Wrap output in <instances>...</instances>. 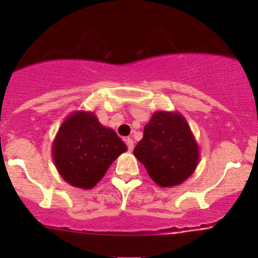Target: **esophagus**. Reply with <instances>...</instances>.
I'll return each instance as SVG.
<instances>
[{"mask_svg": "<svg viewBox=\"0 0 258 258\" xmlns=\"http://www.w3.org/2000/svg\"><path fill=\"white\" fill-rule=\"evenodd\" d=\"M124 142H126L127 147H128V151L134 150V140H132V139H126V140H124Z\"/></svg>", "mask_w": 258, "mask_h": 258, "instance_id": "34e87169", "label": "esophagus"}]
</instances>
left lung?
I'll list each match as a JSON object with an SVG mask.
<instances>
[{
  "instance_id": "left-lung-1",
  "label": "left lung",
  "mask_w": 258,
  "mask_h": 258,
  "mask_svg": "<svg viewBox=\"0 0 258 258\" xmlns=\"http://www.w3.org/2000/svg\"><path fill=\"white\" fill-rule=\"evenodd\" d=\"M134 155L160 187L181 184L200 162V148L191 127L181 113L170 111L152 114Z\"/></svg>"
}]
</instances>
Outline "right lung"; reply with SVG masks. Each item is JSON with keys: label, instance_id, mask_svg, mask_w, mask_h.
Wrapping results in <instances>:
<instances>
[{"label": "right lung", "instance_id": "1", "mask_svg": "<svg viewBox=\"0 0 258 258\" xmlns=\"http://www.w3.org/2000/svg\"><path fill=\"white\" fill-rule=\"evenodd\" d=\"M127 146L112 128L90 111H75L64 118L52 142V158L59 176L71 186L91 189Z\"/></svg>", "mask_w": 258, "mask_h": 258}]
</instances>
